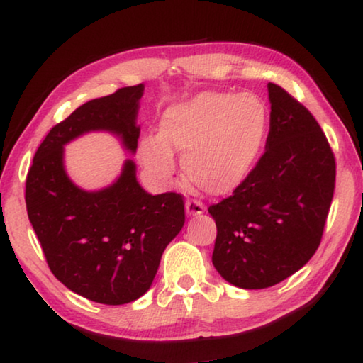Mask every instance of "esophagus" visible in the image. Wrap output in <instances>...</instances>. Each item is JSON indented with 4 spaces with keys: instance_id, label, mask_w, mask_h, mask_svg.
I'll list each match as a JSON object with an SVG mask.
<instances>
[{
    "instance_id": "esophagus-1",
    "label": "esophagus",
    "mask_w": 363,
    "mask_h": 363,
    "mask_svg": "<svg viewBox=\"0 0 363 363\" xmlns=\"http://www.w3.org/2000/svg\"><path fill=\"white\" fill-rule=\"evenodd\" d=\"M185 208L186 214H190V216H198V214H201L204 211V204L201 201H198V199H186Z\"/></svg>"
}]
</instances>
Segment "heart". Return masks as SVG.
Masks as SVG:
<instances>
[{"label": "heart", "instance_id": "b5f03b06", "mask_svg": "<svg viewBox=\"0 0 363 363\" xmlns=\"http://www.w3.org/2000/svg\"><path fill=\"white\" fill-rule=\"evenodd\" d=\"M267 130V109L250 93L203 91L172 104L160 119V134L140 139V164L157 183L175 173L174 150L183 154L190 180L211 194L235 190L254 169Z\"/></svg>", "mask_w": 363, "mask_h": 363}]
</instances>
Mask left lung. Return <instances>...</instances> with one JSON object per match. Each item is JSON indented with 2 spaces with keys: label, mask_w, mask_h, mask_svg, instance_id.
<instances>
[{
  "label": "left lung",
  "mask_w": 363,
  "mask_h": 363,
  "mask_svg": "<svg viewBox=\"0 0 363 363\" xmlns=\"http://www.w3.org/2000/svg\"><path fill=\"white\" fill-rule=\"evenodd\" d=\"M269 99L264 155L230 196L208 208L218 228L214 269L245 290L277 285L308 264L335 186L334 152L318 121L275 83Z\"/></svg>",
  "instance_id": "obj_1"
}]
</instances>
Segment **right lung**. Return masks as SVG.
I'll use <instances>...</instances> for the list:
<instances>
[{
	"mask_svg": "<svg viewBox=\"0 0 363 363\" xmlns=\"http://www.w3.org/2000/svg\"><path fill=\"white\" fill-rule=\"evenodd\" d=\"M144 85L91 99L49 130L26 178V208L47 265L59 281L94 303L125 304L149 290L165 247L185 224L180 193L149 194L125 160L111 186L85 191L64 169V145L90 130H109L130 152Z\"/></svg>",
	"mask_w": 363,
	"mask_h": 363,
	"instance_id": "right-lung-1",
	"label": "right lung"
}]
</instances>
